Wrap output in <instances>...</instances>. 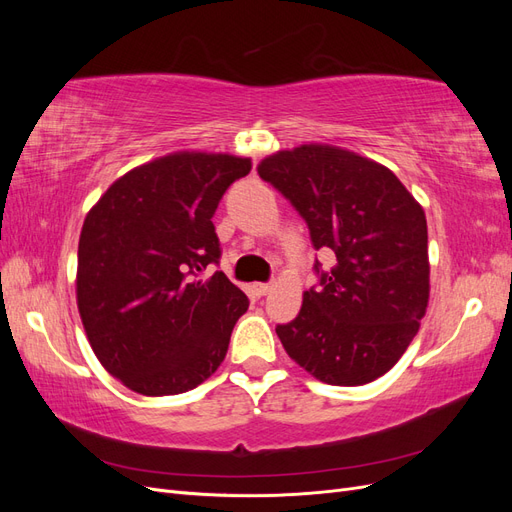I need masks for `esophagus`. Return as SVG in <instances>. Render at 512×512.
I'll list each match as a JSON object with an SVG mask.
<instances>
[{
    "mask_svg": "<svg viewBox=\"0 0 512 512\" xmlns=\"http://www.w3.org/2000/svg\"><path fill=\"white\" fill-rule=\"evenodd\" d=\"M269 290H271V284H254V294H256V297H265Z\"/></svg>",
    "mask_w": 512,
    "mask_h": 512,
    "instance_id": "obj_1",
    "label": "esophagus"
}]
</instances>
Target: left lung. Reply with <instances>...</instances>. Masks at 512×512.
Here are the masks:
<instances>
[{
	"label": "left lung",
	"mask_w": 512,
	"mask_h": 512,
	"mask_svg": "<svg viewBox=\"0 0 512 512\" xmlns=\"http://www.w3.org/2000/svg\"><path fill=\"white\" fill-rule=\"evenodd\" d=\"M258 175L282 192L309 228L318 286L299 316L277 324L294 363L335 386L384 376L421 327L429 301L427 220L389 168L331 145L277 151Z\"/></svg>",
	"instance_id": "8db88e82"
}]
</instances>
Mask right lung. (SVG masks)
Returning <instances> with one entry per match:
<instances>
[{
    "mask_svg": "<svg viewBox=\"0 0 512 512\" xmlns=\"http://www.w3.org/2000/svg\"><path fill=\"white\" fill-rule=\"evenodd\" d=\"M250 158L179 151L119 177L87 213L76 303L102 367L134 393L177 395L224 361L250 301L218 265L211 222Z\"/></svg>",
    "mask_w": 512,
    "mask_h": 512,
    "instance_id": "1",
    "label": "right lung"
}]
</instances>
